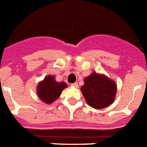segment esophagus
Here are the masks:
<instances>
[{"label":"esophagus","instance_id":"34e87169","mask_svg":"<svg viewBox=\"0 0 147 147\" xmlns=\"http://www.w3.org/2000/svg\"><path fill=\"white\" fill-rule=\"evenodd\" d=\"M71 86H72L73 87H76V88L79 87V84H78L77 82H75V83H73V84H71Z\"/></svg>","mask_w":147,"mask_h":147}]
</instances>
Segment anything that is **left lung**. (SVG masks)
Returning a JSON list of instances; mask_svg holds the SVG:
<instances>
[{
  "label": "left lung",
  "instance_id": "obj_1",
  "mask_svg": "<svg viewBox=\"0 0 147 147\" xmlns=\"http://www.w3.org/2000/svg\"><path fill=\"white\" fill-rule=\"evenodd\" d=\"M80 90L90 107L100 110L107 107L115 101L117 84L107 76L93 71L85 78L84 85Z\"/></svg>",
  "mask_w": 147,
  "mask_h": 147
}]
</instances>
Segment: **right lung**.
Segmentation results:
<instances>
[{"instance_id": "1", "label": "right lung", "mask_w": 147, "mask_h": 147, "mask_svg": "<svg viewBox=\"0 0 147 147\" xmlns=\"http://www.w3.org/2000/svg\"><path fill=\"white\" fill-rule=\"evenodd\" d=\"M68 85L65 82H57L54 76L49 75L38 83L36 93L40 100L50 104L59 98L62 91Z\"/></svg>"}]
</instances>
